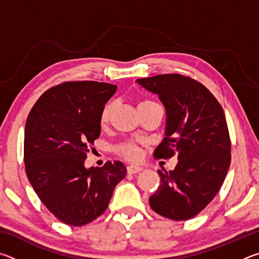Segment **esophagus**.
I'll use <instances>...</instances> for the list:
<instances>
[{
  "label": "esophagus",
  "mask_w": 259,
  "mask_h": 259,
  "mask_svg": "<svg viewBox=\"0 0 259 259\" xmlns=\"http://www.w3.org/2000/svg\"><path fill=\"white\" fill-rule=\"evenodd\" d=\"M142 170H143L142 166H138V165H129L128 168H126V171H128V174H130V175L140 172Z\"/></svg>",
  "instance_id": "obj_1"
}]
</instances>
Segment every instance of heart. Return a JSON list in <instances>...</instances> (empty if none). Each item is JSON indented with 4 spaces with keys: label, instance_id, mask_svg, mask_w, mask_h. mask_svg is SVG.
<instances>
[{
    "label": "heart",
    "instance_id": "obj_1",
    "mask_svg": "<svg viewBox=\"0 0 259 259\" xmlns=\"http://www.w3.org/2000/svg\"><path fill=\"white\" fill-rule=\"evenodd\" d=\"M153 103H154V102H152V100H143V102L138 105V107L145 106V105H150V104H153ZM112 111H113V104L112 103H108V104L105 105L103 111H102V114H100V124L106 125L108 123ZM115 150L121 156L125 157L126 160L138 161L140 157H142V151H140V148L134 143L121 144V145L117 146Z\"/></svg>",
    "mask_w": 259,
    "mask_h": 259
}]
</instances>
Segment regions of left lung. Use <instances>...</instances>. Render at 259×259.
Returning a JSON list of instances; mask_svg holds the SVG:
<instances>
[{"label": "left lung", "instance_id": "8db88e82", "mask_svg": "<svg viewBox=\"0 0 259 259\" xmlns=\"http://www.w3.org/2000/svg\"><path fill=\"white\" fill-rule=\"evenodd\" d=\"M136 82L159 96L165 108V137L153 155L178 156L172 171L157 170L161 184L150 205L165 218L187 221L211 202L229 171L231 140L224 111L203 84L181 74Z\"/></svg>", "mask_w": 259, "mask_h": 259}]
</instances>
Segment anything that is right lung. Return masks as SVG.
I'll return each instance as SVG.
<instances>
[{
  "label": "right lung",
  "instance_id": "right-lung-1",
  "mask_svg": "<svg viewBox=\"0 0 259 259\" xmlns=\"http://www.w3.org/2000/svg\"><path fill=\"white\" fill-rule=\"evenodd\" d=\"M116 88L64 82L47 90L26 120V175L42 203L67 225L83 226L103 214L126 175L120 161L84 166L89 147L100 135V114Z\"/></svg>",
  "mask_w": 259,
  "mask_h": 259
}]
</instances>
